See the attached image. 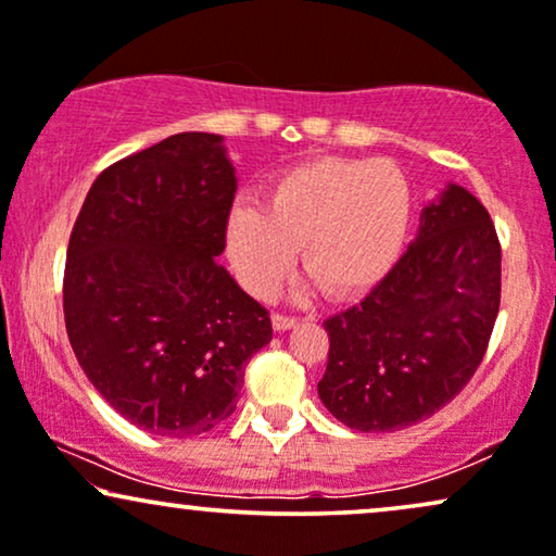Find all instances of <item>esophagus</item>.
Masks as SVG:
<instances>
[{
	"label": "esophagus",
	"mask_w": 556,
	"mask_h": 556,
	"mask_svg": "<svg viewBox=\"0 0 556 556\" xmlns=\"http://www.w3.org/2000/svg\"><path fill=\"white\" fill-rule=\"evenodd\" d=\"M296 317H291V314H273V327H276L278 332L283 330H291V327H296Z\"/></svg>",
	"instance_id": "obj_1"
}]
</instances>
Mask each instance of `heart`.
Returning <instances> with one entry per match:
<instances>
[{"mask_svg":"<svg viewBox=\"0 0 556 556\" xmlns=\"http://www.w3.org/2000/svg\"><path fill=\"white\" fill-rule=\"evenodd\" d=\"M407 218L409 188L394 162L321 156L280 175L265 208L237 205L226 224V252L244 289L270 296L301 244L312 283L348 296L389 270Z\"/></svg>","mask_w":556,"mask_h":556,"instance_id":"heart-1","label":"heart"}]
</instances>
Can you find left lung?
<instances>
[{"mask_svg": "<svg viewBox=\"0 0 556 556\" xmlns=\"http://www.w3.org/2000/svg\"><path fill=\"white\" fill-rule=\"evenodd\" d=\"M500 309V242L482 203L451 182L374 291L325 321L319 400L348 428L392 433L467 387Z\"/></svg>", "mask_w": 556, "mask_h": 556, "instance_id": "obj_1", "label": "left lung"}]
</instances>
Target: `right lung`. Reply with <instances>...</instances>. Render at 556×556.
I'll return each instance as SVG.
<instances>
[{
	"label": "right lung",
	"instance_id": "right-lung-1",
	"mask_svg": "<svg viewBox=\"0 0 556 556\" xmlns=\"http://www.w3.org/2000/svg\"><path fill=\"white\" fill-rule=\"evenodd\" d=\"M216 134L185 131L102 169L68 237L64 319L81 371L154 435H201L237 407L270 314L224 265L237 177Z\"/></svg>",
	"mask_w": 556,
	"mask_h": 556
}]
</instances>
